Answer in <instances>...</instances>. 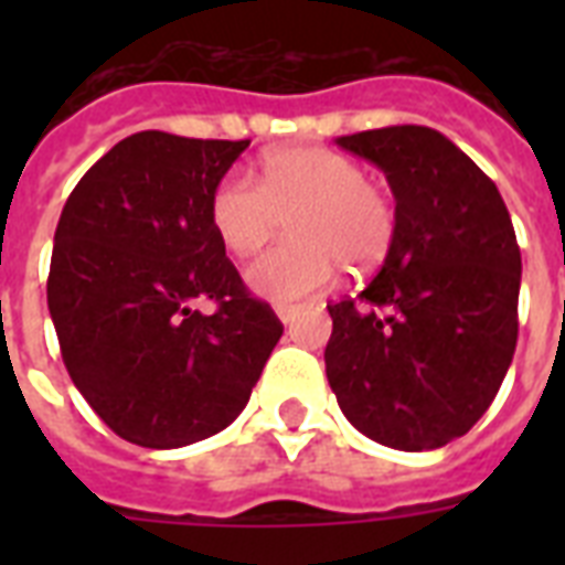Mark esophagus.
Wrapping results in <instances>:
<instances>
[{
  "instance_id": "esophagus-1",
  "label": "esophagus",
  "mask_w": 565,
  "mask_h": 565,
  "mask_svg": "<svg viewBox=\"0 0 565 565\" xmlns=\"http://www.w3.org/2000/svg\"><path fill=\"white\" fill-rule=\"evenodd\" d=\"M275 313H278V319H281L284 326H290L292 319L301 313V308L299 305H278V308H275Z\"/></svg>"
}]
</instances>
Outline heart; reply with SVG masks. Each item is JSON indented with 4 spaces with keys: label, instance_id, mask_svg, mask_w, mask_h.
Here are the masks:
<instances>
[{
    "label": "heart",
    "instance_id": "b5f03b06",
    "mask_svg": "<svg viewBox=\"0 0 565 565\" xmlns=\"http://www.w3.org/2000/svg\"><path fill=\"white\" fill-rule=\"evenodd\" d=\"M284 246L248 269L252 290L275 301L305 299L331 284L337 266L361 275L393 246L395 202L366 170L326 146H290L264 158L260 181L228 172L211 193V225L239 257H252L281 231Z\"/></svg>",
    "mask_w": 565,
    "mask_h": 565
}]
</instances>
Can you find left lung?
I'll return each instance as SVG.
<instances>
[{
    "instance_id": "8db88e82",
    "label": "left lung",
    "mask_w": 565,
    "mask_h": 565,
    "mask_svg": "<svg viewBox=\"0 0 565 565\" xmlns=\"http://www.w3.org/2000/svg\"><path fill=\"white\" fill-rule=\"evenodd\" d=\"M337 143L384 170L395 237L361 296L328 305V384L345 419L381 446H446L487 413L516 352V231L492 179L434 128Z\"/></svg>"
}]
</instances>
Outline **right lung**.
I'll return each instance as SVG.
<instances>
[{
	"instance_id": "add662e5",
	"label": "right lung",
	"mask_w": 565,
	"mask_h": 565,
	"mask_svg": "<svg viewBox=\"0 0 565 565\" xmlns=\"http://www.w3.org/2000/svg\"><path fill=\"white\" fill-rule=\"evenodd\" d=\"M246 146L131 135L84 172L57 220L46 299L61 358L135 446L181 448L228 428L284 334L211 225L213 188Z\"/></svg>"
}]
</instances>
